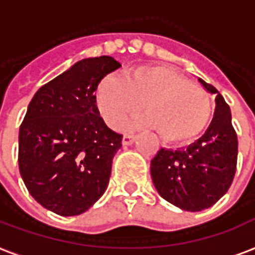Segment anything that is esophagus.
<instances>
[{"label": "esophagus", "mask_w": 255, "mask_h": 255, "mask_svg": "<svg viewBox=\"0 0 255 255\" xmlns=\"http://www.w3.org/2000/svg\"><path fill=\"white\" fill-rule=\"evenodd\" d=\"M136 139L135 133H124L123 135V145L132 144Z\"/></svg>", "instance_id": "1"}]
</instances>
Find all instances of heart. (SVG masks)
Here are the masks:
<instances>
[{
  "instance_id": "heart-1",
  "label": "heart",
  "mask_w": 255,
  "mask_h": 255,
  "mask_svg": "<svg viewBox=\"0 0 255 255\" xmlns=\"http://www.w3.org/2000/svg\"><path fill=\"white\" fill-rule=\"evenodd\" d=\"M99 114L107 126L119 127L143 107L148 112L137 120L156 128L171 143L194 140L213 118V99L205 88L192 84L179 72L163 65H140L126 76L110 75L95 93Z\"/></svg>"
}]
</instances>
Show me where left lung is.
Here are the masks:
<instances>
[{"label":"left lung","instance_id":"1","mask_svg":"<svg viewBox=\"0 0 255 255\" xmlns=\"http://www.w3.org/2000/svg\"><path fill=\"white\" fill-rule=\"evenodd\" d=\"M209 92L218 93L199 79ZM205 135L187 148H160L151 160V176L163 199L186 211L209 209L230 188L237 170L238 139L230 107L221 95Z\"/></svg>","mask_w":255,"mask_h":255}]
</instances>
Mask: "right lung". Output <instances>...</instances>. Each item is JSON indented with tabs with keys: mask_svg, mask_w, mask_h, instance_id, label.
<instances>
[{
	"mask_svg": "<svg viewBox=\"0 0 255 255\" xmlns=\"http://www.w3.org/2000/svg\"><path fill=\"white\" fill-rule=\"evenodd\" d=\"M120 67L110 56L81 60L29 103L19 126V174L30 195L58 215L83 214L107 190L123 135L106 126L95 91Z\"/></svg>",
	"mask_w": 255,
	"mask_h": 255,
	"instance_id": "add662e5",
	"label": "right lung"
}]
</instances>
